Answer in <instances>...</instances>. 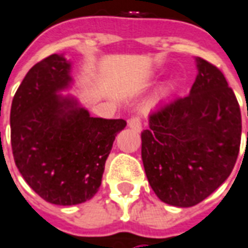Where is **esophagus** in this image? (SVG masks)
Returning a JSON list of instances; mask_svg holds the SVG:
<instances>
[{
  "label": "esophagus",
  "instance_id": "34e87169",
  "mask_svg": "<svg viewBox=\"0 0 248 248\" xmlns=\"http://www.w3.org/2000/svg\"><path fill=\"white\" fill-rule=\"evenodd\" d=\"M128 127L132 128L133 131H136V132H140V131H141V128H143L140 116H132V117L128 120Z\"/></svg>",
  "mask_w": 248,
  "mask_h": 248
}]
</instances>
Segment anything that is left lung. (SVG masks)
<instances>
[{
    "label": "left lung",
    "mask_w": 248,
    "mask_h": 248,
    "mask_svg": "<svg viewBox=\"0 0 248 248\" xmlns=\"http://www.w3.org/2000/svg\"><path fill=\"white\" fill-rule=\"evenodd\" d=\"M191 92L149 115L141 132L145 175L167 204L192 207L219 188L236 163L242 116L235 93L215 65L198 57Z\"/></svg>",
    "instance_id": "1"
}]
</instances>
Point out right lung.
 <instances>
[{
	"instance_id": "1",
	"label": "right lung",
	"mask_w": 248,
	"mask_h": 248,
	"mask_svg": "<svg viewBox=\"0 0 248 248\" xmlns=\"http://www.w3.org/2000/svg\"><path fill=\"white\" fill-rule=\"evenodd\" d=\"M71 64L50 54L26 73L10 109L16 166L37 195L52 204L73 205L99 191L105 161L123 119L91 117L72 97Z\"/></svg>"
}]
</instances>
